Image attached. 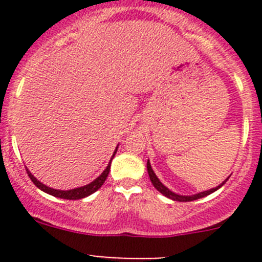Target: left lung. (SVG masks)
I'll use <instances>...</instances> for the list:
<instances>
[{
    "label": "left lung",
    "instance_id": "left-lung-1",
    "mask_svg": "<svg viewBox=\"0 0 262 262\" xmlns=\"http://www.w3.org/2000/svg\"><path fill=\"white\" fill-rule=\"evenodd\" d=\"M147 170H148V175H149V179H150V182H152L153 186L156 187V189L158 190V191L161 192L162 195H165L166 198H168V199L171 200H175V202H192V200H198L200 199V198H204L207 196V195H210L212 192L216 191L218 189H221L222 186H223L224 184H226L227 180H228L229 178H227L226 180L222 182L221 185H218L216 187H213V189H209L207 190V191H202V192H198V194H194V195H180V194H176V192L171 191L168 187H166L165 185L162 184V182L160 181V179L156 176L155 171H153L152 166H150L149 163V160L147 161Z\"/></svg>",
    "mask_w": 262,
    "mask_h": 262
}]
</instances>
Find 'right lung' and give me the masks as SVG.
<instances>
[{"label": "right lung", "instance_id": "right-lung-1", "mask_svg": "<svg viewBox=\"0 0 262 262\" xmlns=\"http://www.w3.org/2000/svg\"><path fill=\"white\" fill-rule=\"evenodd\" d=\"M118 147L116 146L114 153H113L112 158H110V162L109 165L106 166V168H105L104 171H102L101 175L99 176V178L95 179L94 181L90 182V184L84 185V186H81V187H76V189H71V190H57V189H53V187H49L47 186V185H44L43 182H40L38 180V179L35 178V176L33 175V173L30 172V171L26 168V171H28V175L29 178L31 179V181L35 184L36 187H39V189L41 190V191L47 192V194L52 195V196H55V198H60V199H67V200H77V199H82V198H86L89 196V195L94 194L95 191H97V190L100 189V187L102 186V184H104L105 180H106L107 175H109V171H110V165H112V161L113 158H114L116 150H118Z\"/></svg>", "mask_w": 262, "mask_h": 262}]
</instances>
